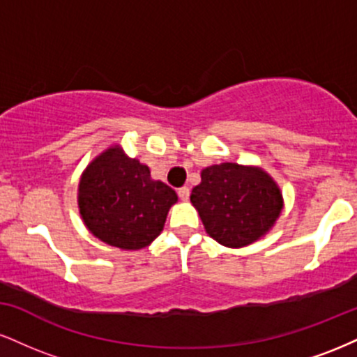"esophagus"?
<instances>
[{"label":"esophagus","mask_w":357,"mask_h":357,"mask_svg":"<svg viewBox=\"0 0 357 357\" xmlns=\"http://www.w3.org/2000/svg\"><path fill=\"white\" fill-rule=\"evenodd\" d=\"M178 196L183 199V202H188V198H190V188H188V186L179 188V190H178Z\"/></svg>","instance_id":"1"}]
</instances>
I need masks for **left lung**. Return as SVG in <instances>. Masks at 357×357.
I'll return each mask as SVG.
<instances>
[{
  "label": "left lung",
  "instance_id": "obj_1",
  "mask_svg": "<svg viewBox=\"0 0 357 357\" xmlns=\"http://www.w3.org/2000/svg\"><path fill=\"white\" fill-rule=\"evenodd\" d=\"M190 199L208 235L228 248L247 247L267 235L284 208L272 176L236 162L204 167Z\"/></svg>",
  "mask_w": 357,
  "mask_h": 357
}]
</instances>
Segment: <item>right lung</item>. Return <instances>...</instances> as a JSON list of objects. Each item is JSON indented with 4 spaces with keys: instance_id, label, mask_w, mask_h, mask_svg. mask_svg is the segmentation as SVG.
Segmentation results:
<instances>
[{
    "instance_id": "1",
    "label": "right lung",
    "mask_w": 357,
    "mask_h": 357,
    "mask_svg": "<svg viewBox=\"0 0 357 357\" xmlns=\"http://www.w3.org/2000/svg\"><path fill=\"white\" fill-rule=\"evenodd\" d=\"M178 202L173 188L154 181L151 171L110 146L82 173L79 210L85 227L100 241L139 250L158 238L169 208Z\"/></svg>"
}]
</instances>
